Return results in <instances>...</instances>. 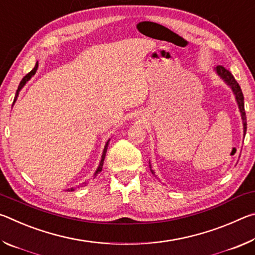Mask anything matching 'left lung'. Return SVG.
I'll list each match as a JSON object with an SVG mask.
<instances>
[{
  "label": "left lung",
  "mask_w": 255,
  "mask_h": 255,
  "mask_svg": "<svg viewBox=\"0 0 255 255\" xmlns=\"http://www.w3.org/2000/svg\"><path fill=\"white\" fill-rule=\"evenodd\" d=\"M216 71L219 75H221L222 79L226 82V83L231 86L233 92H234L235 97H236V101L239 103V108H240V111L242 114V119H243V126H244V135L245 132H247V115H245V109H244V97H243V93H242V90H241V86L240 84L237 83V81L235 80V77L233 76L232 73L225 68L222 65H218L216 67ZM152 173L154 172L152 171Z\"/></svg>",
  "instance_id": "left-lung-1"
}]
</instances>
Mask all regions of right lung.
Segmentation results:
<instances>
[{"label": "right lung", "instance_id": "add662e5", "mask_svg": "<svg viewBox=\"0 0 255 255\" xmlns=\"http://www.w3.org/2000/svg\"><path fill=\"white\" fill-rule=\"evenodd\" d=\"M37 68H38V62L36 63V65H34V67H33V70L31 71V72H29L27 75H25L22 80H21V82H20V84H19V86H18V90H16V93H15V99H16V97H18V94H19V91L21 89H22V86L27 83V82L30 80V77H31L32 75H34V73H36V71H37ZM15 99H14V101H15ZM13 101V102H14ZM108 143H109V141H108ZM108 143L106 144V147H105V150H103V154H102V158H101V162H100V165H99V167H98V170L96 171V173H94V175H98L99 173H100L101 172V170H102V166H103V161H105V157H106V153H107V146H108ZM71 190H73V189H71Z\"/></svg>", "mask_w": 255, "mask_h": 255}]
</instances>
